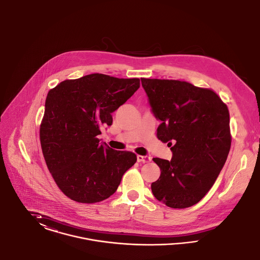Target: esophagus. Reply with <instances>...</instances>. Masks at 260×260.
Returning <instances> with one entry per match:
<instances>
[{
  "mask_svg": "<svg viewBox=\"0 0 260 260\" xmlns=\"http://www.w3.org/2000/svg\"><path fill=\"white\" fill-rule=\"evenodd\" d=\"M137 158H138V162H142V163H145V162H149V161H150V157H149V156L138 155Z\"/></svg>",
  "mask_w": 260,
  "mask_h": 260,
  "instance_id": "34e87169",
  "label": "esophagus"
}]
</instances>
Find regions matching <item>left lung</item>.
<instances>
[{"label": "left lung", "instance_id": "left-lung-1", "mask_svg": "<svg viewBox=\"0 0 260 260\" xmlns=\"http://www.w3.org/2000/svg\"><path fill=\"white\" fill-rule=\"evenodd\" d=\"M140 80L152 113L161 120L157 139L169 146L174 143L170 161L153 158L161 173L151 191L170 208L191 207L210 191L228 158L229 109L212 89L186 81Z\"/></svg>", "mask_w": 260, "mask_h": 260}]
</instances>
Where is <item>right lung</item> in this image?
Here are the masks:
<instances>
[{"instance_id": "1", "label": "right lung", "mask_w": 260, "mask_h": 260, "mask_svg": "<svg viewBox=\"0 0 260 260\" xmlns=\"http://www.w3.org/2000/svg\"><path fill=\"white\" fill-rule=\"evenodd\" d=\"M139 78L94 73L64 80L49 90L40 127L47 168L71 200L92 204L108 199L124 172L137 161L132 151L101 143V127L111 125L112 113L140 88Z\"/></svg>"}]
</instances>
